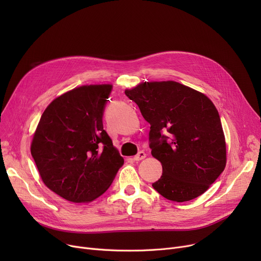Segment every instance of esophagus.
Listing matches in <instances>:
<instances>
[{"mask_svg":"<svg viewBox=\"0 0 261 261\" xmlns=\"http://www.w3.org/2000/svg\"><path fill=\"white\" fill-rule=\"evenodd\" d=\"M145 158H146V153H145L144 151H140L138 154H136V155L133 158V160L136 161V162H139V161H141V160H143V159H145Z\"/></svg>","mask_w":261,"mask_h":261,"instance_id":"34e87169","label":"esophagus"}]
</instances>
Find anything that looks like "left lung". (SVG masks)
Masks as SVG:
<instances>
[{
    "label": "left lung",
    "instance_id": "8db88e82",
    "mask_svg": "<svg viewBox=\"0 0 261 261\" xmlns=\"http://www.w3.org/2000/svg\"><path fill=\"white\" fill-rule=\"evenodd\" d=\"M125 94L150 123L149 147L162 163L152 187L175 202L205 193L226 164L221 120L212 100L175 81L143 82Z\"/></svg>",
    "mask_w": 261,
    "mask_h": 261
}]
</instances>
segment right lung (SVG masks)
<instances>
[{
    "mask_svg": "<svg viewBox=\"0 0 261 261\" xmlns=\"http://www.w3.org/2000/svg\"><path fill=\"white\" fill-rule=\"evenodd\" d=\"M110 85L84 86L53 100L40 118L31 152L44 184L74 203L101 196L123 165L102 125Z\"/></svg>",
    "mask_w": 261,
    "mask_h": 261,
    "instance_id": "1",
    "label": "right lung"
}]
</instances>
